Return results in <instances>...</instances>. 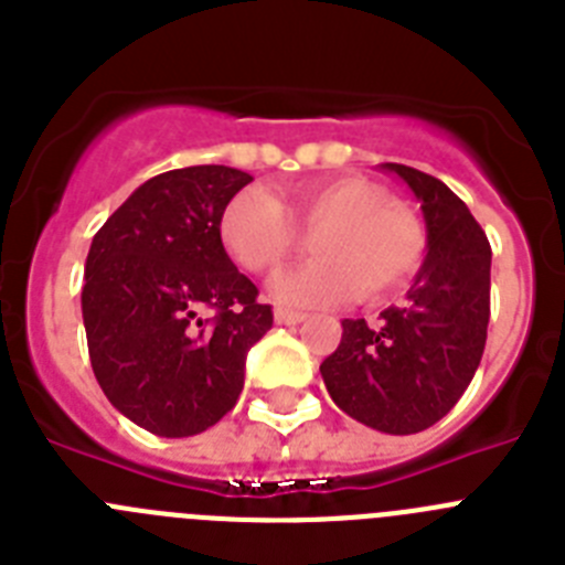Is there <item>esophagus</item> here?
Returning <instances> with one entry per match:
<instances>
[{
    "label": "esophagus",
    "mask_w": 565,
    "mask_h": 565,
    "mask_svg": "<svg viewBox=\"0 0 565 565\" xmlns=\"http://www.w3.org/2000/svg\"><path fill=\"white\" fill-rule=\"evenodd\" d=\"M306 313L288 311V308H277V311H274V322H277V326H299V322H306Z\"/></svg>",
    "instance_id": "1"
}]
</instances>
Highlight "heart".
Returning <instances> with one entry per match:
<instances>
[{
    "label": "heart",
    "instance_id": "b5f03b06",
    "mask_svg": "<svg viewBox=\"0 0 565 565\" xmlns=\"http://www.w3.org/2000/svg\"><path fill=\"white\" fill-rule=\"evenodd\" d=\"M313 234L317 259L279 274L274 297L288 306H333L353 297L379 302L422 268L427 234L407 206L364 178H326L291 189L279 203L268 189L248 186L221 214V243L252 274H274Z\"/></svg>",
    "mask_w": 565,
    "mask_h": 565
}]
</instances>
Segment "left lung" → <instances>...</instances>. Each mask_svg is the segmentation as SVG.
I'll list each match as a JSON object with an SVG mask.
<instances>
[{"instance_id":"obj_1","label":"left lung","mask_w":565,"mask_h":565,"mask_svg":"<svg viewBox=\"0 0 565 565\" xmlns=\"http://www.w3.org/2000/svg\"><path fill=\"white\" fill-rule=\"evenodd\" d=\"M422 201L427 257L402 306L376 326L342 319V342L319 364L333 402L379 433L411 436L441 422L476 376L487 344L492 248L447 183L382 163Z\"/></svg>"}]
</instances>
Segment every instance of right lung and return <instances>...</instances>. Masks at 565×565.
<instances>
[{"label": "right lung", "mask_w": 565, "mask_h": 565, "mask_svg": "<svg viewBox=\"0 0 565 565\" xmlns=\"http://www.w3.org/2000/svg\"><path fill=\"white\" fill-rule=\"evenodd\" d=\"M252 181L214 163L154 174L93 237L82 288L93 373L115 411L154 436L221 422L274 322L221 243L223 209Z\"/></svg>", "instance_id": "1"}]
</instances>
